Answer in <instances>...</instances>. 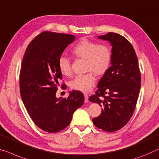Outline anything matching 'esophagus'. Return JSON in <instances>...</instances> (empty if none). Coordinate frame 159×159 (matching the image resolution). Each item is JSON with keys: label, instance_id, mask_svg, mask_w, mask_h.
I'll list each match as a JSON object with an SVG mask.
<instances>
[{"label": "esophagus", "instance_id": "1", "mask_svg": "<svg viewBox=\"0 0 159 159\" xmlns=\"http://www.w3.org/2000/svg\"><path fill=\"white\" fill-rule=\"evenodd\" d=\"M84 102H88V101H89V97H88V95H87V93H84Z\"/></svg>", "mask_w": 159, "mask_h": 159}]
</instances>
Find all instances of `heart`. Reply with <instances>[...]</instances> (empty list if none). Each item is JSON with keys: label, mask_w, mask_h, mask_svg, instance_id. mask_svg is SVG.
Segmentation results:
<instances>
[{"label": "heart", "mask_w": 159, "mask_h": 159, "mask_svg": "<svg viewBox=\"0 0 159 159\" xmlns=\"http://www.w3.org/2000/svg\"><path fill=\"white\" fill-rule=\"evenodd\" d=\"M72 53L77 58L85 59L84 75H78L70 82L72 89L87 93L93 88L95 83L97 75H105L112 63V50L107 44H98L94 41L82 39L72 49ZM58 68L62 75L69 77L72 75L70 60L67 57L61 56L58 60Z\"/></svg>", "instance_id": "heart-1"}]
</instances>
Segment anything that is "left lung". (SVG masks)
<instances>
[{
	"instance_id": "8db88e82",
	"label": "left lung",
	"mask_w": 159,
	"mask_h": 159,
	"mask_svg": "<svg viewBox=\"0 0 159 159\" xmlns=\"http://www.w3.org/2000/svg\"><path fill=\"white\" fill-rule=\"evenodd\" d=\"M98 39L110 43L112 59L109 70L98 82L95 95L89 98L102 107L93 122L100 129L115 132L133 116L141 88V74L135 50L125 37L109 32Z\"/></svg>"
}]
</instances>
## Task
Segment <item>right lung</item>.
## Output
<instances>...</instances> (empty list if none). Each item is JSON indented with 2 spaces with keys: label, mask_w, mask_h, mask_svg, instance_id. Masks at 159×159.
Listing matches in <instances>:
<instances>
[{
  "label": "right lung",
  "mask_w": 159,
  "mask_h": 159,
  "mask_svg": "<svg viewBox=\"0 0 159 159\" xmlns=\"http://www.w3.org/2000/svg\"><path fill=\"white\" fill-rule=\"evenodd\" d=\"M75 39L70 34L43 31L27 47L20 72V93L34 123L49 133L62 130L70 124L72 115L83 105L81 92L72 90L67 98L56 93L62 75L58 60L64 50Z\"/></svg>",
  "instance_id": "1"
}]
</instances>
